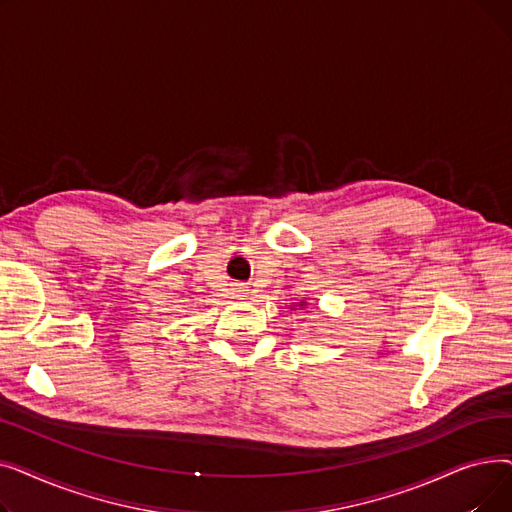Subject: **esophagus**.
Here are the masks:
<instances>
[{"instance_id":"34e87169","label":"esophagus","mask_w":512,"mask_h":512,"mask_svg":"<svg viewBox=\"0 0 512 512\" xmlns=\"http://www.w3.org/2000/svg\"><path fill=\"white\" fill-rule=\"evenodd\" d=\"M236 294H238V297H245V294H247V288L245 286H236Z\"/></svg>"}]
</instances>
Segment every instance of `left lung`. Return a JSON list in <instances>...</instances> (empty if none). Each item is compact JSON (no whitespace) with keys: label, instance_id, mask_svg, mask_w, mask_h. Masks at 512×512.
<instances>
[{"label":"left lung","instance_id":"left-lung-1","mask_svg":"<svg viewBox=\"0 0 512 512\" xmlns=\"http://www.w3.org/2000/svg\"><path fill=\"white\" fill-rule=\"evenodd\" d=\"M305 305H307V303H305V301H303V303H299V307H301V309H303V307H305ZM292 309H294V307H292Z\"/></svg>","mask_w":512,"mask_h":512}]
</instances>
